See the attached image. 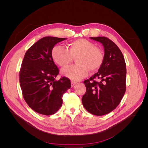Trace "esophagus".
<instances>
[{
    "label": "esophagus",
    "instance_id": "esophagus-1",
    "mask_svg": "<svg viewBox=\"0 0 148 148\" xmlns=\"http://www.w3.org/2000/svg\"><path fill=\"white\" fill-rule=\"evenodd\" d=\"M77 84V82H73V81H71V87H73L75 84Z\"/></svg>",
    "mask_w": 148,
    "mask_h": 148
}]
</instances>
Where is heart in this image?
<instances>
[{"mask_svg":"<svg viewBox=\"0 0 148 148\" xmlns=\"http://www.w3.org/2000/svg\"><path fill=\"white\" fill-rule=\"evenodd\" d=\"M69 50L59 45L53 47L52 57L62 67L66 66L76 58L77 64L62 70V75L73 81H78L99 70L104 61V53L95 44L85 39H79L69 44Z\"/></svg>","mask_w":148,"mask_h":148,"instance_id":"heart-1","label":"heart"}]
</instances>
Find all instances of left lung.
Masks as SVG:
<instances>
[{"label": "left lung", "mask_w": 148, "mask_h": 148, "mask_svg": "<svg viewBox=\"0 0 148 148\" xmlns=\"http://www.w3.org/2000/svg\"><path fill=\"white\" fill-rule=\"evenodd\" d=\"M90 39L102 44L104 58L97 72L84 82L86 91L82 100L89 113L103 115L114 110L125 95L126 64L122 52L111 40L106 37ZM95 79H99L100 82Z\"/></svg>", "instance_id": "left-lung-1"}]
</instances>
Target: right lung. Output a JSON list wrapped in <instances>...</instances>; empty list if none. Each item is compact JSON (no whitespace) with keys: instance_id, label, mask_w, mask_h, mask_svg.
<instances>
[{"instance_id":"right-lung-1","label":"right lung","mask_w":148,"mask_h":148,"mask_svg":"<svg viewBox=\"0 0 148 148\" xmlns=\"http://www.w3.org/2000/svg\"><path fill=\"white\" fill-rule=\"evenodd\" d=\"M66 39L51 36L41 38L26 51L20 71L23 97L36 112L50 115L59 110L62 96L71 87L70 80L56 78L59 69L53 62L52 50L56 44Z\"/></svg>"}]
</instances>
